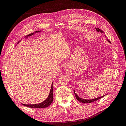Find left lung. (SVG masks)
<instances>
[{
  "label": "left lung",
  "mask_w": 126,
  "mask_h": 126,
  "mask_svg": "<svg viewBox=\"0 0 126 126\" xmlns=\"http://www.w3.org/2000/svg\"><path fill=\"white\" fill-rule=\"evenodd\" d=\"M95 29H96V30L97 32H103V31H102L101 30L99 29V28H95ZM108 41L109 42H110V41L109 39H108ZM74 94H75L76 98L77 99V100L79 101V102H82V103H91V102L96 101H97V100H98L101 99L102 97H103V96H104L105 95H103V96H101V97H97V98H95V99H91V100H85V99H81V98H80V97H79V96L77 95V94H76V93H75V90H74Z\"/></svg>",
  "instance_id": "8db88e82"
}]
</instances>
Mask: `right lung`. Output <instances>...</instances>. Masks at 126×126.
Wrapping results in <instances>:
<instances>
[{"label":"right lung","mask_w":126,"mask_h":126,"mask_svg":"<svg viewBox=\"0 0 126 126\" xmlns=\"http://www.w3.org/2000/svg\"><path fill=\"white\" fill-rule=\"evenodd\" d=\"M38 31H36V32H38ZM34 34V33H32L29 35H28L27 36H31L32 35ZM53 100V86H52H52H51V90L50 91V94L46 100H45L44 102H41L39 104H22L23 105L29 107V108H35V109H41V108H47V107L49 106Z\"/></svg>","instance_id":"right-lung-1"}]
</instances>
